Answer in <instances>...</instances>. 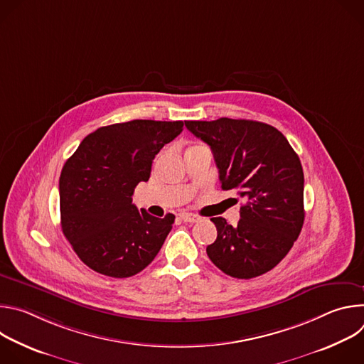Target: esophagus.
Wrapping results in <instances>:
<instances>
[{
	"instance_id": "34e87169",
	"label": "esophagus",
	"mask_w": 364,
	"mask_h": 364,
	"mask_svg": "<svg viewBox=\"0 0 364 364\" xmlns=\"http://www.w3.org/2000/svg\"><path fill=\"white\" fill-rule=\"evenodd\" d=\"M180 219L183 222H187V223H196V222L200 220V218L193 215V213H180Z\"/></svg>"
}]
</instances>
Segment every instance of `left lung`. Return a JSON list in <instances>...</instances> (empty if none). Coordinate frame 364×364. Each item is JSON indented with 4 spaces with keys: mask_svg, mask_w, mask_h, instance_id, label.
Here are the masks:
<instances>
[{
    "mask_svg": "<svg viewBox=\"0 0 364 364\" xmlns=\"http://www.w3.org/2000/svg\"><path fill=\"white\" fill-rule=\"evenodd\" d=\"M212 148L223 190L245 198L232 226L212 218L218 239L205 249L226 275L250 279L275 268L304 225V173L296 152L277 128L247 119L187 121Z\"/></svg>",
    "mask_w": 364,
    "mask_h": 364,
    "instance_id": "1",
    "label": "left lung"
}]
</instances>
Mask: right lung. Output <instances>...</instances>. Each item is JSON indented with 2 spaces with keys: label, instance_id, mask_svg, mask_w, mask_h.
I'll return each mask as SVG.
<instances>
[{
  "label": "right lung",
  "instance_id": "obj_1",
  "mask_svg": "<svg viewBox=\"0 0 364 364\" xmlns=\"http://www.w3.org/2000/svg\"><path fill=\"white\" fill-rule=\"evenodd\" d=\"M183 122L134 119L97 128L66 161L60 180L62 230L80 261L112 278L146 268L160 252L176 216L138 210L132 194L148 181L160 149Z\"/></svg>",
  "mask_w": 364,
  "mask_h": 364
}]
</instances>
